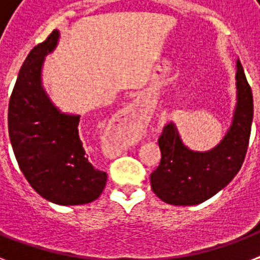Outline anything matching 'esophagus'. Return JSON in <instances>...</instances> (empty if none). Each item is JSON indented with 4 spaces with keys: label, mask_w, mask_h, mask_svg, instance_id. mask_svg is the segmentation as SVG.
Listing matches in <instances>:
<instances>
[{
    "label": "esophagus",
    "mask_w": 260,
    "mask_h": 260,
    "mask_svg": "<svg viewBox=\"0 0 260 260\" xmlns=\"http://www.w3.org/2000/svg\"><path fill=\"white\" fill-rule=\"evenodd\" d=\"M144 114L138 102L131 104L110 124L109 135L118 142V151H122L138 142L143 128Z\"/></svg>",
    "instance_id": "34e87169"
}]
</instances>
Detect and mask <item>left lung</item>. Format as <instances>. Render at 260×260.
Wrapping results in <instances>:
<instances>
[{
    "label": "left lung",
    "instance_id": "obj_1",
    "mask_svg": "<svg viewBox=\"0 0 260 260\" xmlns=\"http://www.w3.org/2000/svg\"><path fill=\"white\" fill-rule=\"evenodd\" d=\"M254 117L252 91L242 64L236 60V105L230 128L217 146L193 151L182 142L177 125H165L158 140L160 163L151 174V187L170 205H197L224 189L246 158Z\"/></svg>",
    "mask_w": 260,
    "mask_h": 260
}]
</instances>
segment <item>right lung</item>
Masks as SVG:
<instances>
[{
    "label": "right lung",
    "instance_id": "obj_1",
    "mask_svg": "<svg viewBox=\"0 0 260 260\" xmlns=\"http://www.w3.org/2000/svg\"><path fill=\"white\" fill-rule=\"evenodd\" d=\"M59 30L30 51L10 95L9 138L29 185L56 205H83L97 200L106 173L94 169L79 138V114L64 113L43 86L44 59L56 48Z\"/></svg>",
    "mask_w": 260,
    "mask_h": 260
}]
</instances>
